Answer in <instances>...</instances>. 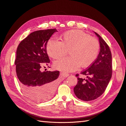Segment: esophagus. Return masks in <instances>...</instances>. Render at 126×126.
Returning a JSON list of instances; mask_svg holds the SVG:
<instances>
[{
	"label": "esophagus",
	"mask_w": 126,
	"mask_h": 126,
	"mask_svg": "<svg viewBox=\"0 0 126 126\" xmlns=\"http://www.w3.org/2000/svg\"><path fill=\"white\" fill-rule=\"evenodd\" d=\"M61 75L64 77H67L69 76V73H64V72H62L61 73Z\"/></svg>",
	"instance_id": "esophagus-1"
}]
</instances>
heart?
Returning a JSON list of instances; mask_svg holds the SVG:
<instances>
[{"instance_id":"1","label":"heart","mask_w":126,"mask_h":126,"mask_svg":"<svg viewBox=\"0 0 126 126\" xmlns=\"http://www.w3.org/2000/svg\"><path fill=\"white\" fill-rule=\"evenodd\" d=\"M61 42L50 39L47 44L48 55L54 59L64 57L69 51L71 56L55 61V68L65 72H72L81 67L89 66L94 62L99 51L98 41L84 32L72 30L61 37Z\"/></svg>"}]
</instances>
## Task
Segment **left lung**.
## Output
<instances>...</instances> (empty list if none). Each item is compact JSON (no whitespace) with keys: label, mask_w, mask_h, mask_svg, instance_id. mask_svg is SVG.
I'll use <instances>...</instances> for the list:
<instances>
[{"label":"left lung","mask_w":126,"mask_h":126,"mask_svg":"<svg viewBox=\"0 0 126 126\" xmlns=\"http://www.w3.org/2000/svg\"><path fill=\"white\" fill-rule=\"evenodd\" d=\"M98 37L100 51L96 60L92 65L81 73L87 78L76 76L78 83L74 87L75 94L83 101H91L97 98L105 91L112 75V54L108 45L100 35L95 32Z\"/></svg>","instance_id":"1"}]
</instances>
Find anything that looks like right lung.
Here are the masks:
<instances>
[{
	"instance_id": "add662e5",
	"label": "right lung",
	"mask_w": 126,
	"mask_h": 126,
	"mask_svg": "<svg viewBox=\"0 0 126 126\" xmlns=\"http://www.w3.org/2000/svg\"><path fill=\"white\" fill-rule=\"evenodd\" d=\"M55 32L56 29H51L32 32L17 48L15 64L20 87L25 95L35 101H46L55 92L60 71L42 72L41 69L50 63L46 46Z\"/></svg>"
}]
</instances>
